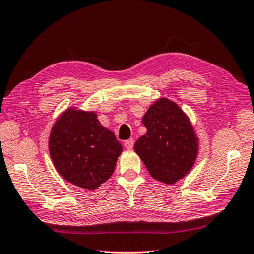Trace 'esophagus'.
I'll use <instances>...</instances> for the list:
<instances>
[{"label":"esophagus","instance_id":"34e87169","mask_svg":"<svg viewBox=\"0 0 254 254\" xmlns=\"http://www.w3.org/2000/svg\"><path fill=\"white\" fill-rule=\"evenodd\" d=\"M133 143H135V141H133L132 138H130V139L125 140V142H124V146H125L127 149H131V148L133 147Z\"/></svg>","mask_w":254,"mask_h":254}]
</instances>
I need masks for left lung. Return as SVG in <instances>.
Wrapping results in <instances>:
<instances>
[{"label": "left lung", "instance_id": "obj_1", "mask_svg": "<svg viewBox=\"0 0 254 254\" xmlns=\"http://www.w3.org/2000/svg\"><path fill=\"white\" fill-rule=\"evenodd\" d=\"M147 132L135 151L155 179L175 184L188 174L198 155V138L189 118L167 98L156 100L142 117Z\"/></svg>", "mask_w": 254, "mask_h": 254}]
</instances>
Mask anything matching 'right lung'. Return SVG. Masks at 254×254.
<instances>
[{
    "label": "right lung",
    "instance_id": "obj_1",
    "mask_svg": "<svg viewBox=\"0 0 254 254\" xmlns=\"http://www.w3.org/2000/svg\"><path fill=\"white\" fill-rule=\"evenodd\" d=\"M50 155L68 183L95 190L113 175L123 147L94 112L68 108L52 128Z\"/></svg>",
    "mask_w": 254,
    "mask_h": 254
}]
</instances>
